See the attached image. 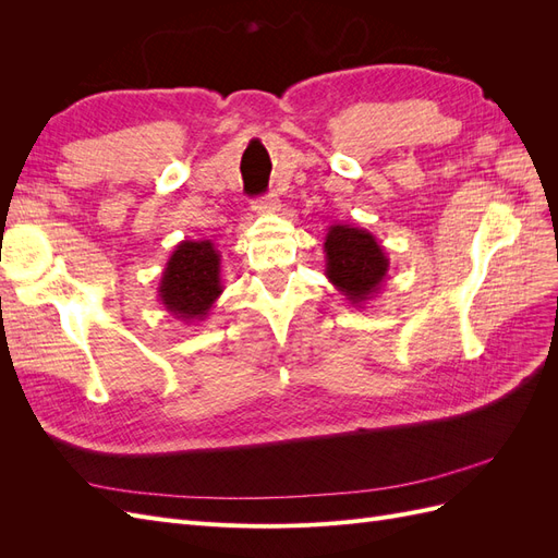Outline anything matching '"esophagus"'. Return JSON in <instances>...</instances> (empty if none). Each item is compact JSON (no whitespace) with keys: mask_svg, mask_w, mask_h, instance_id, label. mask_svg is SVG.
Wrapping results in <instances>:
<instances>
[{"mask_svg":"<svg viewBox=\"0 0 558 558\" xmlns=\"http://www.w3.org/2000/svg\"><path fill=\"white\" fill-rule=\"evenodd\" d=\"M277 209H279L277 193H267L265 197H258L256 202H253V211H258V214H272Z\"/></svg>","mask_w":558,"mask_h":558,"instance_id":"esophagus-1","label":"esophagus"}]
</instances>
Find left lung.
I'll return each instance as SVG.
<instances>
[{"instance_id": "1", "label": "left lung", "mask_w": 558, "mask_h": 558, "mask_svg": "<svg viewBox=\"0 0 558 558\" xmlns=\"http://www.w3.org/2000/svg\"><path fill=\"white\" fill-rule=\"evenodd\" d=\"M326 277L349 305L363 307L377 298L388 277V256L373 232L332 223L326 232Z\"/></svg>"}]
</instances>
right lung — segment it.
<instances>
[{
	"mask_svg": "<svg viewBox=\"0 0 558 558\" xmlns=\"http://www.w3.org/2000/svg\"><path fill=\"white\" fill-rule=\"evenodd\" d=\"M221 293V251L211 240L179 242L158 283V300L167 314L183 324L205 320Z\"/></svg>",
	"mask_w": 558,
	"mask_h": 558,
	"instance_id": "1",
	"label": "right lung"
}]
</instances>
